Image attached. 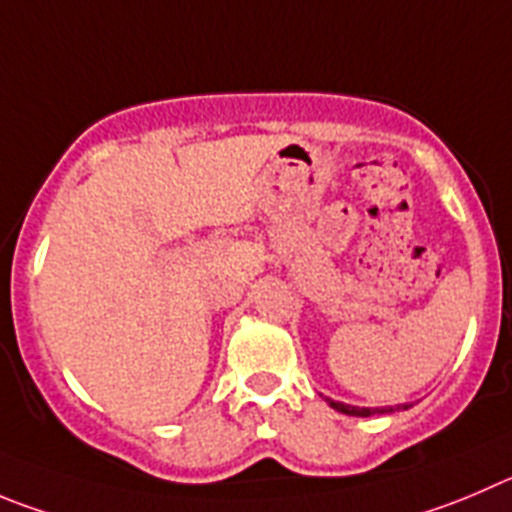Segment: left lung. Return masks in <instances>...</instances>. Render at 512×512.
<instances>
[{
    "label": "left lung",
    "instance_id": "left-lung-1",
    "mask_svg": "<svg viewBox=\"0 0 512 512\" xmlns=\"http://www.w3.org/2000/svg\"><path fill=\"white\" fill-rule=\"evenodd\" d=\"M328 404H331L333 409H336V412H341V414H348V417H371V414H389V412H394V407H376V409H371V407H351V404H343V401H333V399H326ZM396 409H409V404H401V407H396Z\"/></svg>",
    "mask_w": 512,
    "mask_h": 512
}]
</instances>
